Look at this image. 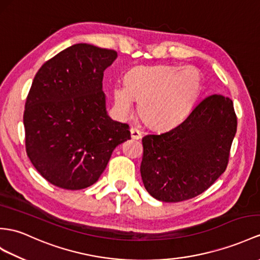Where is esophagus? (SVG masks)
I'll return each instance as SVG.
<instances>
[{"label":"esophagus","instance_id":"esophagus-1","mask_svg":"<svg viewBox=\"0 0 260 260\" xmlns=\"http://www.w3.org/2000/svg\"><path fill=\"white\" fill-rule=\"evenodd\" d=\"M142 135H141V131L138 130L136 128H132L131 129V138L134 139V140H139V139H141Z\"/></svg>","mask_w":260,"mask_h":260}]
</instances>
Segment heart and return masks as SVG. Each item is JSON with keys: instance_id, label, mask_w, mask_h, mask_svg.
I'll use <instances>...</instances> for the list:
<instances>
[{"instance_id": "b5f03b06", "label": "heart", "mask_w": 260, "mask_h": 260, "mask_svg": "<svg viewBox=\"0 0 260 260\" xmlns=\"http://www.w3.org/2000/svg\"><path fill=\"white\" fill-rule=\"evenodd\" d=\"M125 85L112 88L113 108L125 117L139 100L143 121L154 128H170L184 118L198 99L201 75L192 66H138L125 75Z\"/></svg>"}]
</instances>
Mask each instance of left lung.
Instances as JSON below:
<instances>
[{
  "instance_id": "left-lung-1",
  "label": "left lung",
  "mask_w": 260,
  "mask_h": 260,
  "mask_svg": "<svg viewBox=\"0 0 260 260\" xmlns=\"http://www.w3.org/2000/svg\"><path fill=\"white\" fill-rule=\"evenodd\" d=\"M236 130L233 100L211 94L174 128L143 137L145 189L169 203L202 194L225 172Z\"/></svg>"
}]
</instances>
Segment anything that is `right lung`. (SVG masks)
Here are the masks:
<instances>
[{"label":"right lung","instance_id":"right-lung-1","mask_svg":"<svg viewBox=\"0 0 260 260\" xmlns=\"http://www.w3.org/2000/svg\"><path fill=\"white\" fill-rule=\"evenodd\" d=\"M113 49L76 44L35 75L23 122L34 168L53 185L81 189L96 183L117 145L131 139L129 125L107 115L104 72Z\"/></svg>","mask_w":260,"mask_h":260}]
</instances>
